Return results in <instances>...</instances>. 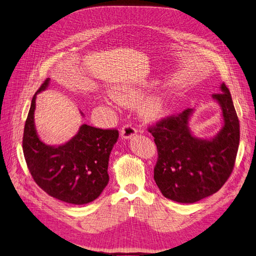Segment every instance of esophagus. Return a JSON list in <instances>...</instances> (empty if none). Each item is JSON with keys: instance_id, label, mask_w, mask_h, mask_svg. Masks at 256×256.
<instances>
[{"instance_id": "obj_1", "label": "esophagus", "mask_w": 256, "mask_h": 256, "mask_svg": "<svg viewBox=\"0 0 256 256\" xmlns=\"http://www.w3.org/2000/svg\"><path fill=\"white\" fill-rule=\"evenodd\" d=\"M136 134V130L131 125H125L120 130V136L124 140H129Z\"/></svg>"}]
</instances>
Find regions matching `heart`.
<instances>
[{
    "label": "heart",
    "mask_w": 256,
    "mask_h": 256,
    "mask_svg": "<svg viewBox=\"0 0 256 256\" xmlns=\"http://www.w3.org/2000/svg\"><path fill=\"white\" fill-rule=\"evenodd\" d=\"M111 98L122 106H134L144 96L141 87L120 86L110 90ZM168 96L166 92H158L150 96L139 106V113L142 120L148 122L160 120L168 111Z\"/></svg>",
    "instance_id": "1"
}]
</instances>
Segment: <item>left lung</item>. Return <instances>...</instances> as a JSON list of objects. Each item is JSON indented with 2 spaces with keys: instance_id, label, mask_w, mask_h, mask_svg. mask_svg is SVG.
Wrapping results in <instances>:
<instances>
[{
  "instance_id": "1",
  "label": "left lung",
  "mask_w": 256,
  "mask_h": 256,
  "mask_svg": "<svg viewBox=\"0 0 256 256\" xmlns=\"http://www.w3.org/2000/svg\"><path fill=\"white\" fill-rule=\"evenodd\" d=\"M220 106L223 126L209 138L190 127L195 110L188 108L148 129L158 150L154 180L162 194L180 204H194L216 192L230 178L239 146V120L223 82L212 96Z\"/></svg>"
}]
</instances>
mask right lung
I'll list each match as a JSON object with an SVG mask.
<instances>
[{
    "label": "right lung",
    "mask_w": 256,
    "mask_h": 256,
    "mask_svg": "<svg viewBox=\"0 0 256 256\" xmlns=\"http://www.w3.org/2000/svg\"><path fill=\"white\" fill-rule=\"evenodd\" d=\"M47 78L34 94L24 131V155L34 181L48 195L72 204H85L100 196L108 183V158L118 131L82 124L68 142L50 145L40 139L34 122L36 96L46 90ZM82 116H84L80 112Z\"/></svg>",
    "instance_id": "add662e5"
}]
</instances>
